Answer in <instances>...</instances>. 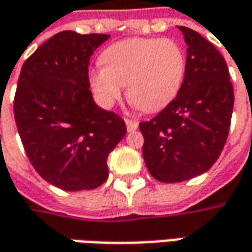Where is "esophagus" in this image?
<instances>
[{
    "mask_svg": "<svg viewBox=\"0 0 252 252\" xmlns=\"http://www.w3.org/2000/svg\"><path fill=\"white\" fill-rule=\"evenodd\" d=\"M126 131H128V132H132V131H135V129H138V126H139V123H138L136 120H129V118H126Z\"/></svg>",
    "mask_w": 252,
    "mask_h": 252,
    "instance_id": "obj_1",
    "label": "esophagus"
}]
</instances>
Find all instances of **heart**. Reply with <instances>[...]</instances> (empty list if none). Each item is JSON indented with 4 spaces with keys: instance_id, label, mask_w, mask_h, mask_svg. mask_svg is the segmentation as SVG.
<instances>
[{
    "instance_id": "heart-1",
    "label": "heart",
    "mask_w": 252,
    "mask_h": 252,
    "mask_svg": "<svg viewBox=\"0 0 252 252\" xmlns=\"http://www.w3.org/2000/svg\"><path fill=\"white\" fill-rule=\"evenodd\" d=\"M101 61L104 65L89 75L100 104L110 107L126 86L131 104L146 113L159 111L177 96L187 69L186 53L171 39L121 40L103 51Z\"/></svg>"
}]
</instances>
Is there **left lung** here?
<instances>
[{
  "label": "left lung",
  "mask_w": 252,
  "mask_h": 252,
  "mask_svg": "<svg viewBox=\"0 0 252 252\" xmlns=\"http://www.w3.org/2000/svg\"><path fill=\"white\" fill-rule=\"evenodd\" d=\"M187 46V69L177 97L139 124L142 155L161 183H180L211 169L229 135L234 93L227 64L211 41L178 26Z\"/></svg>",
  "instance_id": "left-lung-1"
}]
</instances>
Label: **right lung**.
Masks as SVG:
<instances>
[{
	"label": "right lung",
	"mask_w": 252,
	"mask_h": 252,
	"mask_svg": "<svg viewBox=\"0 0 252 252\" xmlns=\"http://www.w3.org/2000/svg\"><path fill=\"white\" fill-rule=\"evenodd\" d=\"M109 34L64 31L22 65L13 114L34 170L65 191L93 189L109 177V153L124 138V120L94 103L89 60Z\"/></svg>",
	"instance_id": "1"
}]
</instances>
